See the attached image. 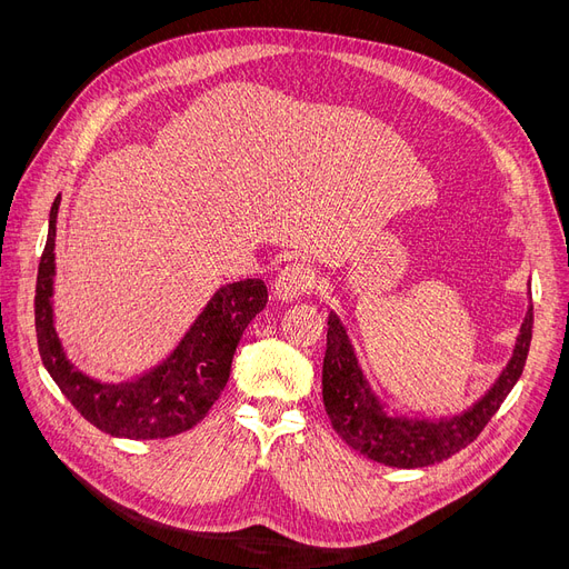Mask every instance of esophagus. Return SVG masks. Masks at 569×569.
Masks as SVG:
<instances>
[{"label":"esophagus","mask_w":569,"mask_h":569,"mask_svg":"<svg viewBox=\"0 0 569 569\" xmlns=\"http://www.w3.org/2000/svg\"><path fill=\"white\" fill-rule=\"evenodd\" d=\"M313 274L311 269H307L305 264H288L286 269H281L277 281H274V297L281 302H292L297 297L309 295L313 288Z\"/></svg>","instance_id":"obj_1"}]
</instances>
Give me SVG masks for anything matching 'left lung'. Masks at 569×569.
<instances>
[{
    "instance_id": "1",
    "label": "left lung",
    "mask_w": 569,
    "mask_h": 569,
    "mask_svg": "<svg viewBox=\"0 0 569 569\" xmlns=\"http://www.w3.org/2000/svg\"><path fill=\"white\" fill-rule=\"evenodd\" d=\"M532 339V305L505 369L489 390L455 415H410L387 406L373 390L346 325L330 311L327 318V350L322 362V401L337 433L352 447L378 463L392 468H425L450 459L472 442L500 403L512 392L523 373Z\"/></svg>"
}]
</instances>
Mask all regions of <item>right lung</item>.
Segmentation results:
<instances>
[{
  "mask_svg": "<svg viewBox=\"0 0 569 569\" xmlns=\"http://www.w3.org/2000/svg\"><path fill=\"white\" fill-rule=\"evenodd\" d=\"M62 193L50 207L48 239L37 277V339L43 367L89 425L131 440L170 438L196 427L221 397L232 355L249 322L267 305V286L244 279L221 286L163 362L122 382L82 373L54 327V239Z\"/></svg>",
  "mask_w": 569,
  "mask_h": 569,
  "instance_id": "add662e5",
  "label": "right lung"
}]
</instances>
